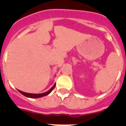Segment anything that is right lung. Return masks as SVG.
<instances>
[{
  "label": "right lung",
  "mask_w": 126,
  "mask_h": 126,
  "mask_svg": "<svg viewBox=\"0 0 126 126\" xmlns=\"http://www.w3.org/2000/svg\"><path fill=\"white\" fill-rule=\"evenodd\" d=\"M55 83L53 84V86L47 92H45V93H38V94H35V93H25V92H21V91H20V90H18L19 92V93H21L22 94H23L24 96H26V97H28V98H41V97H43V96H45L48 95V94H49L50 93L52 92V90H53V88H55Z\"/></svg>",
  "instance_id": "1"
}]
</instances>
